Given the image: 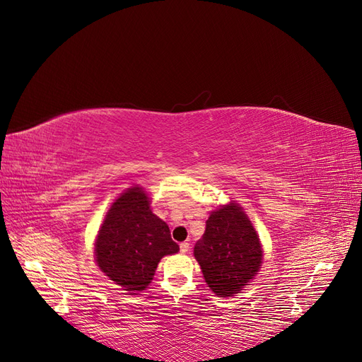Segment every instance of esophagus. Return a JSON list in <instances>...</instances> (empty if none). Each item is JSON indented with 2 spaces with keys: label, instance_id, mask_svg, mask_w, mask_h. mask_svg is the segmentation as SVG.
<instances>
[{
  "label": "esophagus",
  "instance_id": "1",
  "mask_svg": "<svg viewBox=\"0 0 362 362\" xmlns=\"http://www.w3.org/2000/svg\"><path fill=\"white\" fill-rule=\"evenodd\" d=\"M189 247H190V245H189L187 242H182V243L180 245V250L182 252V254H185V252H189Z\"/></svg>",
  "mask_w": 362,
  "mask_h": 362
}]
</instances>
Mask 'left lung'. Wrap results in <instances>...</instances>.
<instances>
[{"label":"left lung","mask_w":362,"mask_h":362,"mask_svg":"<svg viewBox=\"0 0 362 362\" xmlns=\"http://www.w3.org/2000/svg\"><path fill=\"white\" fill-rule=\"evenodd\" d=\"M194 258L205 282L217 296L229 298L257 275L262 250L254 226L235 202L213 211L194 245Z\"/></svg>","instance_id":"left-lung-1"}]
</instances>
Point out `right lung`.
I'll return each mask as SVG.
<instances>
[{"mask_svg": "<svg viewBox=\"0 0 362 362\" xmlns=\"http://www.w3.org/2000/svg\"><path fill=\"white\" fill-rule=\"evenodd\" d=\"M178 250L169 226L149 210L148 196L140 187L116 199L95 243L98 266L127 291L145 290L160 259Z\"/></svg>", "mask_w": 362, "mask_h": 362, "instance_id": "right-lung-1", "label": "right lung"}]
</instances>
